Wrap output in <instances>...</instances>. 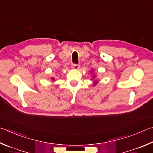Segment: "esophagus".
<instances>
[{
	"label": "esophagus",
	"instance_id": "1",
	"mask_svg": "<svg viewBox=\"0 0 153 153\" xmlns=\"http://www.w3.org/2000/svg\"><path fill=\"white\" fill-rule=\"evenodd\" d=\"M71 68L74 69H78L79 68V65L77 64H73L71 65Z\"/></svg>",
	"mask_w": 153,
	"mask_h": 153
}]
</instances>
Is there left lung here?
I'll return each instance as SVG.
<instances>
[{"label": "left lung", "instance_id": "obj_1", "mask_svg": "<svg viewBox=\"0 0 153 153\" xmlns=\"http://www.w3.org/2000/svg\"><path fill=\"white\" fill-rule=\"evenodd\" d=\"M94 72V71L93 70H91V74H93ZM96 74H94L93 76H92V78H91V80H94V82H93V86H95V85H97V84H98V80H97V79H96Z\"/></svg>", "mask_w": 153, "mask_h": 153}]
</instances>
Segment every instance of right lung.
I'll return each instance as SVG.
<instances>
[{
    "label": "right lung",
    "instance_id": "obj_1",
    "mask_svg": "<svg viewBox=\"0 0 153 153\" xmlns=\"http://www.w3.org/2000/svg\"><path fill=\"white\" fill-rule=\"evenodd\" d=\"M51 79L52 81H54V80H55V77H51Z\"/></svg>",
    "mask_w": 153,
    "mask_h": 153
}]
</instances>
